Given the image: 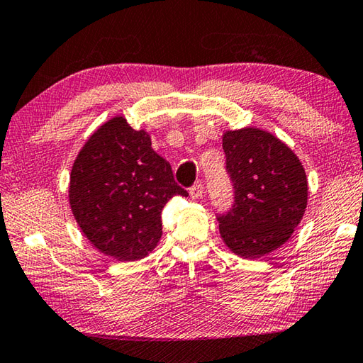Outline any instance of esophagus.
Here are the masks:
<instances>
[{"instance_id":"esophagus-1","label":"esophagus","mask_w":363,"mask_h":363,"mask_svg":"<svg viewBox=\"0 0 363 363\" xmlns=\"http://www.w3.org/2000/svg\"><path fill=\"white\" fill-rule=\"evenodd\" d=\"M203 191H204V186L201 182H195L194 186L190 189V196L191 198H201L203 196Z\"/></svg>"}]
</instances>
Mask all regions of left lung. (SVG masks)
Instances as JSON below:
<instances>
[{"label": "left lung", "mask_w": 363, "mask_h": 363, "mask_svg": "<svg viewBox=\"0 0 363 363\" xmlns=\"http://www.w3.org/2000/svg\"><path fill=\"white\" fill-rule=\"evenodd\" d=\"M223 151L234 201L217 216L220 234L239 257H264L286 242L303 217V167L285 143L253 127L225 132Z\"/></svg>", "instance_id": "1"}]
</instances>
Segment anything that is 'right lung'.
<instances>
[{
    "mask_svg": "<svg viewBox=\"0 0 363 363\" xmlns=\"http://www.w3.org/2000/svg\"><path fill=\"white\" fill-rule=\"evenodd\" d=\"M187 196L172 165L145 130L123 116L91 135L70 173L69 201L89 242L119 261L141 259L162 236L160 214L173 196Z\"/></svg>",
    "mask_w": 363,
    "mask_h": 363,
    "instance_id": "1",
    "label": "right lung"
}]
</instances>
